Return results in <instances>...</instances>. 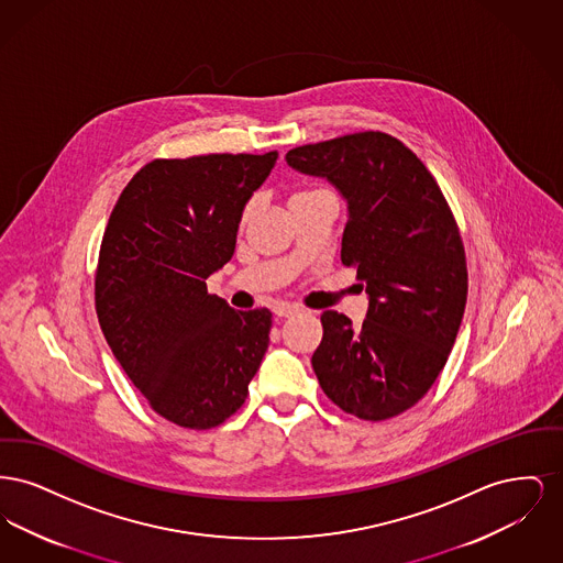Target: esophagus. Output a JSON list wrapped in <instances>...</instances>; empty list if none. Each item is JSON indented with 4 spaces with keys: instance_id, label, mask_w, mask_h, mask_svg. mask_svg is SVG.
<instances>
[{
    "instance_id": "1",
    "label": "esophagus",
    "mask_w": 563,
    "mask_h": 563,
    "mask_svg": "<svg viewBox=\"0 0 563 563\" xmlns=\"http://www.w3.org/2000/svg\"><path fill=\"white\" fill-rule=\"evenodd\" d=\"M299 312V306H295V303H287V301H278V303H274V314L276 317H280V319H285V317H294Z\"/></svg>"
}]
</instances>
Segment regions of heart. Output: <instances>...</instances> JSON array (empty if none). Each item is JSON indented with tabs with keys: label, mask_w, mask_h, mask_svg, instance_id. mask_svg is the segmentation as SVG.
I'll return each mask as SVG.
<instances>
[{
	"label": "heart",
	"mask_w": 563,
	"mask_h": 563,
	"mask_svg": "<svg viewBox=\"0 0 563 563\" xmlns=\"http://www.w3.org/2000/svg\"><path fill=\"white\" fill-rule=\"evenodd\" d=\"M314 191H322V189H303V191H297L295 196H303V194H314ZM255 209H257V198H251V200L246 202V207L242 209V223H246V221H249V219L253 217V213H255Z\"/></svg>",
	"instance_id": "heart-1"
}]
</instances>
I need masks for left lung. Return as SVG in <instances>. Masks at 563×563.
I'll return each instance as SVG.
<instances>
[{
  "mask_svg": "<svg viewBox=\"0 0 563 563\" xmlns=\"http://www.w3.org/2000/svg\"><path fill=\"white\" fill-rule=\"evenodd\" d=\"M287 164L346 198L342 264L369 295L361 327L322 312L312 354L322 393L361 420L395 418L429 393L464 314L468 274L452 209L424 162L379 131L295 147Z\"/></svg>",
  "mask_w": 563,
  "mask_h": 563,
  "instance_id": "left-lung-1",
  "label": "left lung"
}]
</instances>
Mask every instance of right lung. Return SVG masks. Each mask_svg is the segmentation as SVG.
Wrapping results in <instances>:
<instances>
[{
    "label": "right lung",
    "mask_w": 563,
    "mask_h": 563,
    "mask_svg": "<svg viewBox=\"0 0 563 563\" xmlns=\"http://www.w3.org/2000/svg\"><path fill=\"white\" fill-rule=\"evenodd\" d=\"M276 158L152 161L109 214L95 276L99 324L145 401L177 427L213 429L236 413L268 350V308L234 310L207 278L232 260L242 209Z\"/></svg>",
    "instance_id": "add662e5"
}]
</instances>
